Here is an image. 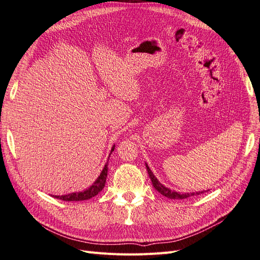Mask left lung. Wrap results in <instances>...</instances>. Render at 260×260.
I'll return each instance as SVG.
<instances>
[{
    "mask_svg": "<svg viewBox=\"0 0 260 260\" xmlns=\"http://www.w3.org/2000/svg\"><path fill=\"white\" fill-rule=\"evenodd\" d=\"M146 166V170H147V174L149 176V178H151V181L153 183V186L155 187V190L158 191L160 194H162L164 196H166V198L168 199H171V200H183V199H187L190 198V196H194V195H200L204 192L206 191H202V192H193V193H184V194H181L179 192H176V191H172L170 190V188L166 187L165 185H162L158 180H157V178L153 175V172L151 171V169H149V167L147 166V164H145Z\"/></svg>",
    "mask_w": 260,
    "mask_h": 260,
    "instance_id": "left-lung-1",
    "label": "left lung"
}]
</instances>
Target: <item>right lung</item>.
<instances>
[{
  "label": "right lung",
  "mask_w": 260,
  "mask_h": 260,
  "mask_svg": "<svg viewBox=\"0 0 260 260\" xmlns=\"http://www.w3.org/2000/svg\"><path fill=\"white\" fill-rule=\"evenodd\" d=\"M115 145L112 147V152L114 151ZM111 156V155H109ZM109 158V157H108ZM107 171H108V161L106 162L104 169L102 170L101 175L98 177V179L89 188L82 191V192H76V193H70V194H66V195H61V196H56L55 195L54 198L59 199L61 201L65 202H75V201H85L89 200L91 198H94V196L98 195L102 190H103L105 186V182H106V178H107Z\"/></svg>",
  "instance_id": "add662e5"
}]
</instances>
